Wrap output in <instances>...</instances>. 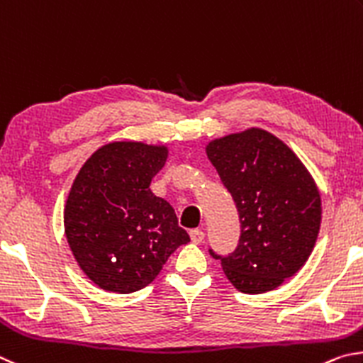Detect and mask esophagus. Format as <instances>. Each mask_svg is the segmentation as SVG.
<instances>
[{
    "label": "esophagus",
    "instance_id": "1",
    "mask_svg": "<svg viewBox=\"0 0 363 363\" xmlns=\"http://www.w3.org/2000/svg\"><path fill=\"white\" fill-rule=\"evenodd\" d=\"M189 236H191V240L194 244H201L202 240H204L206 234L202 230H191V231H189Z\"/></svg>",
    "mask_w": 363,
    "mask_h": 363
}]
</instances>
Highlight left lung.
Masks as SVG:
<instances>
[{"instance_id":"8db88e82","label":"left lung","mask_w":363,"mask_h":363,"mask_svg":"<svg viewBox=\"0 0 363 363\" xmlns=\"http://www.w3.org/2000/svg\"><path fill=\"white\" fill-rule=\"evenodd\" d=\"M207 157L236 202L240 238L221 262L242 294H264L300 271L314 250L322 220L319 189L282 140L252 127L215 138Z\"/></svg>"}]
</instances>
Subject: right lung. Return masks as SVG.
I'll list each match as a JSON object with an SVG mask.
<instances>
[{
	"mask_svg": "<svg viewBox=\"0 0 363 363\" xmlns=\"http://www.w3.org/2000/svg\"><path fill=\"white\" fill-rule=\"evenodd\" d=\"M167 155L164 145L113 142L76 175L63 212L65 234L79 268L100 289L142 290L189 242L174 208L150 189Z\"/></svg>",
	"mask_w": 363,
	"mask_h": 363,
	"instance_id": "obj_1",
	"label": "right lung"
}]
</instances>
